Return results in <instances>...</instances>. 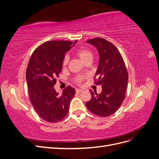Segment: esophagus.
I'll return each mask as SVG.
<instances>
[{
	"mask_svg": "<svg viewBox=\"0 0 159 159\" xmlns=\"http://www.w3.org/2000/svg\"><path fill=\"white\" fill-rule=\"evenodd\" d=\"M84 90L83 89H75V91L77 93H81V92H82Z\"/></svg>",
	"mask_w": 159,
	"mask_h": 159,
	"instance_id": "obj_1",
	"label": "esophagus"
}]
</instances>
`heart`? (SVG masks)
Returning a JSON list of instances; mask_svg holds the SVG:
<instances>
[{
    "label": "heart",
    "instance_id": "1",
    "mask_svg": "<svg viewBox=\"0 0 159 159\" xmlns=\"http://www.w3.org/2000/svg\"><path fill=\"white\" fill-rule=\"evenodd\" d=\"M76 54L79 56L81 60V61L85 62L88 60H92L93 58V54L92 52H91L90 50L84 48H78L76 51ZM69 61V57L68 56H66L64 58L63 60V65L66 66L67 64H68V62ZM84 79V77L83 76H78L76 78V81L77 82L78 84L81 83V81H82Z\"/></svg>",
    "mask_w": 159,
    "mask_h": 159
}]
</instances>
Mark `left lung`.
<instances>
[{
	"label": "left lung",
	"mask_w": 159,
	"mask_h": 159,
	"mask_svg": "<svg viewBox=\"0 0 159 159\" xmlns=\"http://www.w3.org/2000/svg\"><path fill=\"white\" fill-rule=\"evenodd\" d=\"M97 48L99 60L95 84L102 85V93L91 91L87 108L98 116L108 117L117 111L125 98L128 72L123 57L112 43L101 38L86 41Z\"/></svg>",
	"instance_id": "left-lung-1"
}]
</instances>
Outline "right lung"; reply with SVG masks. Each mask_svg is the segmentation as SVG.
Listing matches in <instances>:
<instances>
[{"label": "right lung", "mask_w": 159, "mask_h": 159, "mask_svg": "<svg viewBox=\"0 0 159 159\" xmlns=\"http://www.w3.org/2000/svg\"><path fill=\"white\" fill-rule=\"evenodd\" d=\"M76 42L48 41L34 51L28 62L26 78L30 100L38 115L46 121H60L68 113L75 89L68 86L59 95L54 86L61 71L66 52Z\"/></svg>", "instance_id": "add662e5"}]
</instances>
